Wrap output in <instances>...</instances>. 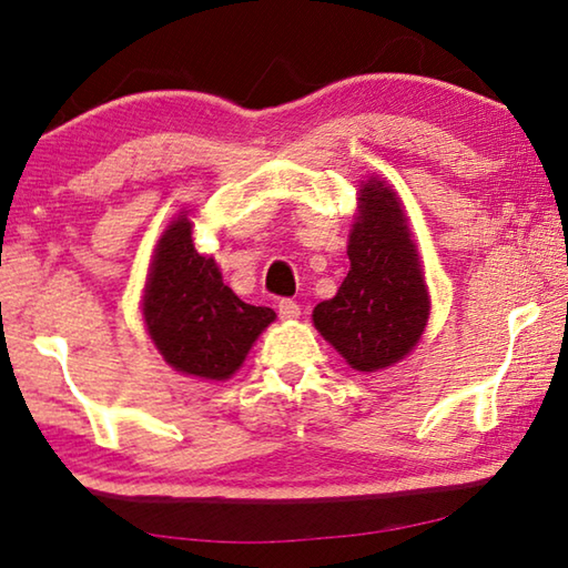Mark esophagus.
Masks as SVG:
<instances>
[{
  "instance_id": "obj_1",
  "label": "esophagus",
  "mask_w": 568,
  "mask_h": 568,
  "mask_svg": "<svg viewBox=\"0 0 568 568\" xmlns=\"http://www.w3.org/2000/svg\"><path fill=\"white\" fill-rule=\"evenodd\" d=\"M277 315H281L283 321L301 318V305H297L295 301H291V297H283V301L277 303Z\"/></svg>"
}]
</instances>
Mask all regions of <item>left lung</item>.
<instances>
[{
  "mask_svg": "<svg viewBox=\"0 0 568 568\" xmlns=\"http://www.w3.org/2000/svg\"><path fill=\"white\" fill-rule=\"evenodd\" d=\"M358 195L351 271L335 297L315 305L313 323L351 368L373 373L406 358L420 341L430 297L396 192L371 178Z\"/></svg>",
  "mask_w": 568,
  "mask_h": 568,
  "instance_id": "1",
  "label": "left lung"
}]
</instances>
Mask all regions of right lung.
Returning a JSON list of instances; mask_svg holds the SVG:
<instances>
[{
	"label": "right lung",
	"instance_id": "obj_1",
	"mask_svg": "<svg viewBox=\"0 0 568 568\" xmlns=\"http://www.w3.org/2000/svg\"><path fill=\"white\" fill-rule=\"evenodd\" d=\"M142 315L162 358L203 381L233 376L257 335L275 321L273 307L240 301L213 257L197 253L187 215L172 220L158 240Z\"/></svg>",
	"mask_w": 568,
	"mask_h": 568
}]
</instances>
